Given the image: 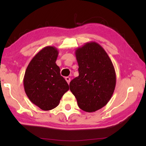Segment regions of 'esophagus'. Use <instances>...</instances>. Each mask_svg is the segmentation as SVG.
<instances>
[{"instance_id":"34e87169","label":"esophagus","mask_w":146,"mask_h":146,"mask_svg":"<svg viewBox=\"0 0 146 146\" xmlns=\"http://www.w3.org/2000/svg\"><path fill=\"white\" fill-rule=\"evenodd\" d=\"M65 79H66V82H67L68 83V84H70V81H71V79H70V77H68V76H67V77H66V78H65Z\"/></svg>"}]
</instances>
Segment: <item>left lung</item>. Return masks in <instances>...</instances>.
I'll return each mask as SVG.
<instances>
[{
    "label": "left lung",
    "instance_id": "obj_1",
    "mask_svg": "<svg viewBox=\"0 0 146 146\" xmlns=\"http://www.w3.org/2000/svg\"><path fill=\"white\" fill-rule=\"evenodd\" d=\"M75 55L79 75L70 82V90L81 110L96 111L107 104L114 92V66L106 51L95 42L76 49Z\"/></svg>",
    "mask_w": 146,
    "mask_h": 146
}]
</instances>
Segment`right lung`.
I'll use <instances>...</instances> for the list:
<instances>
[{"label":"right lung","instance_id":"1","mask_svg":"<svg viewBox=\"0 0 146 146\" xmlns=\"http://www.w3.org/2000/svg\"><path fill=\"white\" fill-rule=\"evenodd\" d=\"M58 49L46 46L36 53L26 68L24 87L26 95L35 105L44 111L57 106L69 90V85L60 75L56 64Z\"/></svg>","mask_w":146,"mask_h":146}]
</instances>
